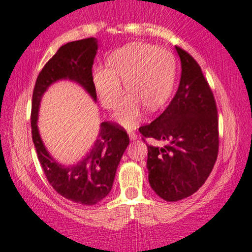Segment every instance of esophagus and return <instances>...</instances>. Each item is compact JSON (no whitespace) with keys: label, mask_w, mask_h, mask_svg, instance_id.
Wrapping results in <instances>:
<instances>
[{"label":"esophagus","mask_w":252,"mask_h":252,"mask_svg":"<svg viewBox=\"0 0 252 252\" xmlns=\"http://www.w3.org/2000/svg\"><path fill=\"white\" fill-rule=\"evenodd\" d=\"M136 138H138L136 133L133 132V131H129V139H131V140H135Z\"/></svg>","instance_id":"1"}]
</instances>
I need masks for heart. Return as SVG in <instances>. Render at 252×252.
<instances>
[{
  "instance_id": "1",
  "label": "heart",
  "mask_w": 252,
  "mask_h": 252,
  "mask_svg": "<svg viewBox=\"0 0 252 252\" xmlns=\"http://www.w3.org/2000/svg\"><path fill=\"white\" fill-rule=\"evenodd\" d=\"M175 60L164 48L133 43L108 57V69L97 67L92 82L99 100L106 108L116 107L123 97L122 82L129 94L118 106L114 118L133 127L140 120L144 105L155 111L168 100L175 82Z\"/></svg>"
}]
</instances>
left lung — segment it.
<instances>
[{
    "mask_svg": "<svg viewBox=\"0 0 252 252\" xmlns=\"http://www.w3.org/2000/svg\"><path fill=\"white\" fill-rule=\"evenodd\" d=\"M181 79L168 107L139 131L163 147L148 145V181L163 200L175 202L196 192L212 173L219 154V118L210 86L197 62L175 46Z\"/></svg>",
    "mask_w": 252,
    "mask_h": 252,
    "instance_id": "left-lung-1",
    "label": "left lung"
}]
</instances>
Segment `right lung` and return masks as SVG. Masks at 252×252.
<instances>
[{"label": "right lung", "instance_id": "obj_1", "mask_svg": "<svg viewBox=\"0 0 252 252\" xmlns=\"http://www.w3.org/2000/svg\"><path fill=\"white\" fill-rule=\"evenodd\" d=\"M97 50L98 40L93 37L62 45L37 77L31 106L32 141L46 179L58 194L84 206L98 203L111 191L118 164L129 144L128 135L121 126L104 121L89 153L77 163L64 166L46 151L37 119L43 94L51 84L61 79L79 84L97 101L92 82V65Z\"/></svg>", "mask_w": 252, "mask_h": 252}]
</instances>
